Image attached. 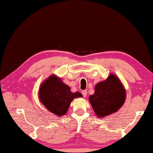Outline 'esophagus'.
<instances>
[{"label":"esophagus","instance_id":"34e87169","mask_svg":"<svg viewBox=\"0 0 153 153\" xmlns=\"http://www.w3.org/2000/svg\"><path fill=\"white\" fill-rule=\"evenodd\" d=\"M82 94L83 95V97H86L87 96V91H86V90H83V91L82 92Z\"/></svg>","mask_w":153,"mask_h":153}]
</instances>
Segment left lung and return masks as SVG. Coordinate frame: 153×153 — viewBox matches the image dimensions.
Wrapping results in <instances>:
<instances>
[{
    "label": "left lung",
    "instance_id": "1",
    "mask_svg": "<svg viewBox=\"0 0 153 153\" xmlns=\"http://www.w3.org/2000/svg\"><path fill=\"white\" fill-rule=\"evenodd\" d=\"M94 89V94L90 95L89 100L98 117L117 112L126 100V90L120 80L113 74L97 84Z\"/></svg>",
    "mask_w": 153,
    "mask_h": 153
}]
</instances>
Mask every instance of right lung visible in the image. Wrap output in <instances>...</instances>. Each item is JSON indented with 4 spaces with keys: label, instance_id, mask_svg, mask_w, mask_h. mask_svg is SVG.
Listing matches in <instances>:
<instances>
[{
    "label": "right lung",
    "instance_id": "obj_1",
    "mask_svg": "<svg viewBox=\"0 0 153 153\" xmlns=\"http://www.w3.org/2000/svg\"><path fill=\"white\" fill-rule=\"evenodd\" d=\"M82 97L81 93L78 92H71L70 88L55 76H51L44 82L39 90L41 102L48 111L58 116L67 113L75 98Z\"/></svg>",
    "mask_w": 153,
    "mask_h": 153
}]
</instances>
